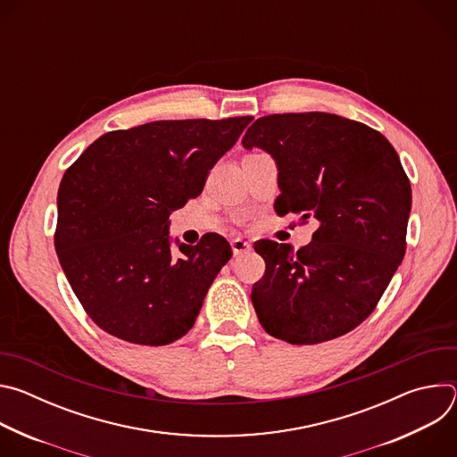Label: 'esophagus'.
Masks as SVG:
<instances>
[{"label": "esophagus", "mask_w": 457, "mask_h": 457, "mask_svg": "<svg viewBox=\"0 0 457 457\" xmlns=\"http://www.w3.org/2000/svg\"><path fill=\"white\" fill-rule=\"evenodd\" d=\"M231 249L235 254H244V253H249L253 247L249 242H245L242 238H235V240H231Z\"/></svg>", "instance_id": "obj_1"}]
</instances>
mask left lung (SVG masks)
Masks as SVG:
<instances>
[{
  "mask_svg": "<svg viewBox=\"0 0 457 457\" xmlns=\"http://www.w3.org/2000/svg\"><path fill=\"white\" fill-rule=\"evenodd\" d=\"M242 146L275 159L278 215L318 222L298 251L273 240L254 244L266 260V275L251 291L260 323L295 345L353 331L405 254L412 191L396 150L367 124L325 112L260 117Z\"/></svg>",
  "mask_w": 457,
  "mask_h": 457,
  "instance_id": "8db88e82",
  "label": "left lung"
}]
</instances>
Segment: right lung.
I'll return each mask as SVG.
<instances>
[{"mask_svg": "<svg viewBox=\"0 0 457 457\" xmlns=\"http://www.w3.org/2000/svg\"><path fill=\"white\" fill-rule=\"evenodd\" d=\"M253 117L155 120L108 132L62 175L54 237L59 264L103 331L129 344L184 337L231 258L228 240L175 238L170 215L201 195L208 171Z\"/></svg>", "mask_w": 457, "mask_h": 457, "instance_id": "right-lung-1", "label": "right lung"}]
</instances>
